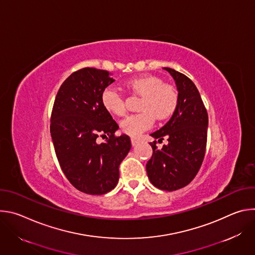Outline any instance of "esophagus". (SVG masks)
Returning a JSON list of instances; mask_svg holds the SVG:
<instances>
[{
    "mask_svg": "<svg viewBox=\"0 0 255 255\" xmlns=\"http://www.w3.org/2000/svg\"><path fill=\"white\" fill-rule=\"evenodd\" d=\"M138 141H139V139H137V138H135V137H131V143H132V145H135Z\"/></svg>",
    "mask_w": 255,
    "mask_h": 255,
    "instance_id": "obj_1",
    "label": "esophagus"
}]
</instances>
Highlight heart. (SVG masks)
Masks as SVG:
<instances>
[{
  "label": "heart",
  "instance_id": "b5f03b06",
  "mask_svg": "<svg viewBox=\"0 0 255 255\" xmlns=\"http://www.w3.org/2000/svg\"><path fill=\"white\" fill-rule=\"evenodd\" d=\"M125 86L135 94L142 96L139 104L141 112L126 117L122 123V131L132 137L139 136L149 129L156 118L165 120L173 115L179 104L178 90L156 76H142L130 79ZM106 110L116 116L126 113V104L123 96L113 87L106 88L101 97Z\"/></svg>",
  "mask_w": 255,
  "mask_h": 255
}]
</instances>
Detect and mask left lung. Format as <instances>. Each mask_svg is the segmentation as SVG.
I'll return each mask as SVG.
<instances>
[{"instance_id": "8db88e82", "label": "left lung", "mask_w": 255, "mask_h": 255, "mask_svg": "<svg viewBox=\"0 0 255 255\" xmlns=\"http://www.w3.org/2000/svg\"><path fill=\"white\" fill-rule=\"evenodd\" d=\"M175 81L179 104L169 121L151 136L168 143L156 148V140L150 142L152 156L146 163L151 184L163 191L172 192L188 186L203 163L208 132V113L200 93L191 79L172 68L164 67Z\"/></svg>"}]
</instances>
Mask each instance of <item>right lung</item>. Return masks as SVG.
Masks as SVG:
<instances>
[{"mask_svg":"<svg viewBox=\"0 0 255 255\" xmlns=\"http://www.w3.org/2000/svg\"><path fill=\"white\" fill-rule=\"evenodd\" d=\"M113 82L107 70L81 68L62 83L52 107L50 134L61 170L89 195L116 187L119 165L131 148L129 136L115 134L119 126L102 105V93ZM99 136L106 140L99 143Z\"/></svg>","mask_w":255,"mask_h":255,"instance_id":"1","label":"right lung"}]
</instances>
